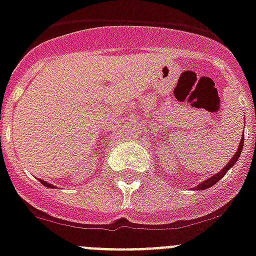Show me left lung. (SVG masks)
<instances>
[{"label": "left lung", "instance_id": "obj_1", "mask_svg": "<svg viewBox=\"0 0 256 256\" xmlns=\"http://www.w3.org/2000/svg\"><path fill=\"white\" fill-rule=\"evenodd\" d=\"M243 140H244V136H243V135H242V139H240V146H238V150H236V155H234V156H232V159H230V162L228 164H226L225 167H224V170H222L221 172H218V174H216L214 176H212V178H208V180H204V182H201V184H198V186H197L196 188H194V189H196V190H202V189L210 188L212 186H214L216 182H220V180H221V178L226 175V172L229 171L230 168H232V166H234V164L236 163V160L240 159V152H242V148H243V143H244V142H243Z\"/></svg>", "mask_w": 256, "mask_h": 256}]
</instances>
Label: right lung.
Listing matches in <instances>:
<instances>
[{
	"label": "right lung",
	"instance_id": "right-lung-1",
	"mask_svg": "<svg viewBox=\"0 0 256 256\" xmlns=\"http://www.w3.org/2000/svg\"><path fill=\"white\" fill-rule=\"evenodd\" d=\"M40 182H42V184H43V186H48V188H54L52 184H48V182H44V180H40Z\"/></svg>",
	"mask_w": 256,
	"mask_h": 256
}]
</instances>
